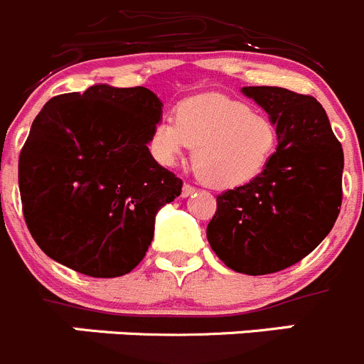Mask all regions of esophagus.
Returning <instances> with one entry per match:
<instances>
[{
  "label": "esophagus",
  "instance_id": "obj_1",
  "mask_svg": "<svg viewBox=\"0 0 364 364\" xmlns=\"http://www.w3.org/2000/svg\"><path fill=\"white\" fill-rule=\"evenodd\" d=\"M196 192V188H193L192 185H183V190H181V198H190L192 193Z\"/></svg>",
  "mask_w": 364,
  "mask_h": 364
}]
</instances>
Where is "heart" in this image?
<instances>
[{
  "label": "heart",
  "mask_w": 364,
  "mask_h": 364,
  "mask_svg": "<svg viewBox=\"0 0 364 364\" xmlns=\"http://www.w3.org/2000/svg\"><path fill=\"white\" fill-rule=\"evenodd\" d=\"M277 147V124L269 117L223 95L181 102L174 120L161 118L149 136V151L163 166L193 149V171L215 188H235L259 178Z\"/></svg>",
  "instance_id": "obj_1"
}]
</instances>
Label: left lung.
I'll use <instances>...</instances> for the list:
<instances>
[{
  "label": "left lung",
  "mask_w": 364,
  "mask_h": 364,
  "mask_svg": "<svg viewBox=\"0 0 364 364\" xmlns=\"http://www.w3.org/2000/svg\"><path fill=\"white\" fill-rule=\"evenodd\" d=\"M277 124L278 147L266 171L217 196L206 237L230 269L278 273L314 250L334 226L343 199V147L311 95L242 87Z\"/></svg>",
  "instance_id": "left-lung-1"
}]
</instances>
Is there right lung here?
<instances>
[{
    "label": "right lung",
    "instance_id": "add662e5",
    "mask_svg": "<svg viewBox=\"0 0 364 364\" xmlns=\"http://www.w3.org/2000/svg\"><path fill=\"white\" fill-rule=\"evenodd\" d=\"M159 118L161 102L141 86L97 84L44 104L19 154V192L50 259L95 278L141 262L156 213L183 186L147 147Z\"/></svg>",
    "mask_w": 364,
    "mask_h": 364
}]
</instances>
